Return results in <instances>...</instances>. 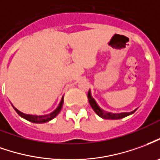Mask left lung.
Wrapping results in <instances>:
<instances>
[{
  "label": "left lung",
  "mask_w": 160,
  "mask_h": 160,
  "mask_svg": "<svg viewBox=\"0 0 160 160\" xmlns=\"http://www.w3.org/2000/svg\"><path fill=\"white\" fill-rule=\"evenodd\" d=\"M88 101H89V104L92 107V108L93 109V111L95 112L96 114L99 115V117H101L102 119H122V118H125L127 116H129V115L132 114L136 110L137 108L134 109L133 111L128 112H118V113H115V112H106L104 111L103 109H101L100 107H99V105L97 104V102L95 101V99H93L92 97L91 91L89 90L88 93Z\"/></svg>",
  "instance_id": "obj_1"
}]
</instances>
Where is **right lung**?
Here are the masks:
<instances>
[{
	"instance_id": "obj_1",
	"label": "right lung",
	"mask_w": 160,
	"mask_h": 160,
	"mask_svg": "<svg viewBox=\"0 0 160 160\" xmlns=\"http://www.w3.org/2000/svg\"><path fill=\"white\" fill-rule=\"evenodd\" d=\"M63 98H64V96H62V98H61V102L59 103L58 105V107H56V109L53 111L52 112H50L48 114H45V115H32V114H26V113H23L21 111H19L17 108H15V107L13 106L14 107V109L15 110V112H17L18 114L20 115L21 117H22L23 119H27V120H28L30 122H33V123H39V124H41V123H46L49 121V120H51V119H53V118H55L57 115L59 114V112H61V108H62V105H63Z\"/></svg>"
}]
</instances>
